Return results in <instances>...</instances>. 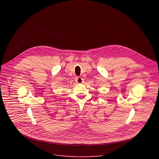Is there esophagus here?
Segmentation results:
<instances>
[{
  "label": "esophagus",
  "mask_w": 159,
  "mask_h": 159,
  "mask_svg": "<svg viewBox=\"0 0 159 159\" xmlns=\"http://www.w3.org/2000/svg\"><path fill=\"white\" fill-rule=\"evenodd\" d=\"M75 81H76V82L78 83V84H81V83H83L84 79H83L82 77H77L75 79Z\"/></svg>",
  "instance_id": "obj_1"
}]
</instances>
